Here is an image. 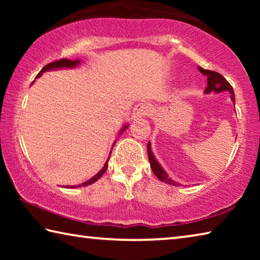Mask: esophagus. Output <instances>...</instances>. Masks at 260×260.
Segmentation results:
<instances>
[{"instance_id": "1", "label": "esophagus", "mask_w": 260, "mask_h": 260, "mask_svg": "<svg viewBox=\"0 0 260 260\" xmlns=\"http://www.w3.org/2000/svg\"><path fill=\"white\" fill-rule=\"evenodd\" d=\"M151 111L150 105L147 103H139L138 105H135V108L133 109V113H132V117L134 119H138V118L141 117H146Z\"/></svg>"}]
</instances>
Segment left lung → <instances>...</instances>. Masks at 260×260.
<instances>
[{
  "label": "left lung",
  "instance_id": "left-lung-1",
  "mask_svg": "<svg viewBox=\"0 0 260 260\" xmlns=\"http://www.w3.org/2000/svg\"><path fill=\"white\" fill-rule=\"evenodd\" d=\"M199 71L203 74V76L208 78V87L205 88L204 94H211V93L219 94V93H223V91H228L233 104L235 105V94H234V90H233V87L230 85V82H228L226 79L221 76V74L214 71H210V70H204L200 67H199ZM147 149H148L149 161H150V166L153 174H155L156 177L162 182H165L167 184H172V186H178L179 183H177L174 180H172L169 177V174L165 172V170L162 169V166L159 164V161L157 160L155 155H153L150 142L148 143Z\"/></svg>",
  "mask_w": 260,
  "mask_h": 260
}]
</instances>
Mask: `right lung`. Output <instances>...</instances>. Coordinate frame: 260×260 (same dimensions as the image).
<instances>
[{
    "mask_svg": "<svg viewBox=\"0 0 260 260\" xmlns=\"http://www.w3.org/2000/svg\"><path fill=\"white\" fill-rule=\"evenodd\" d=\"M80 64H81V59H76V60L60 59V60L52 61V63L47 64L46 67L41 70L40 73H39L38 76H37V78H40V77L42 76V74H43V72H47V71H56V70H61V69H76V68H78ZM127 128H128V125L125 124L124 126H122V128L119 131V134H118V136H120ZM116 142H117V140L113 142L112 149H113V146H114V143H116ZM111 152H112V150L110 151V153H111ZM109 159H110V156H109V158H108V160L105 161V164H104V166L102 167V170H101L100 172L96 173L93 178H90L89 180H87L86 182H83L82 184H78V186H68V187L65 186L64 188H78V187H81V186H88V184H91V183L96 182V181H98V180L105 173V171H107L108 164H109Z\"/></svg>",
    "mask_w": 260,
    "mask_h": 260,
    "instance_id": "1",
    "label": "right lung"
}]
</instances>
